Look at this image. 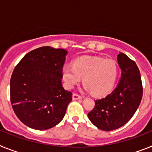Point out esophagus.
Segmentation results:
<instances>
[{
    "mask_svg": "<svg viewBox=\"0 0 152 152\" xmlns=\"http://www.w3.org/2000/svg\"><path fill=\"white\" fill-rule=\"evenodd\" d=\"M72 98H73V100H80V99H82V96L77 94L76 93H74L72 95Z\"/></svg>",
    "mask_w": 152,
    "mask_h": 152,
    "instance_id": "obj_1",
    "label": "esophagus"
}]
</instances>
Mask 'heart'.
I'll return each mask as SVG.
<instances>
[{"label":"heart","mask_w":152,"mask_h":152,"mask_svg":"<svg viewBox=\"0 0 152 152\" xmlns=\"http://www.w3.org/2000/svg\"><path fill=\"white\" fill-rule=\"evenodd\" d=\"M61 75L66 88H74L83 78L86 90L96 96H103L110 92L116 82L117 66L113 60L83 56L75 60L73 65H64Z\"/></svg>","instance_id":"1"}]
</instances>
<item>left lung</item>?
<instances>
[{
	"instance_id": "left-lung-1",
	"label": "left lung",
	"mask_w": 152,
	"mask_h": 152,
	"mask_svg": "<svg viewBox=\"0 0 152 152\" xmlns=\"http://www.w3.org/2000/svg\"><path fill=\"white\" fill-rule=\"evenodd\" d=\"M122 70L120 81L110 94L95 100V107L88 114L91 123L103 131L120 128L129 121L142 98V78L135 62L124 53L117 56Z\"/></svg>"
}]
</instances>
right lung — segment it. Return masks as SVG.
Listing matches in <instances>:
<instances>
[{
	"instance_id": "1",
	"label": "right lung",
	"mask_w": 152,
	"mask_h": 152,
	"mask_svg": "<svg viewBox=\"0 0 152 152\" xmlns=\"http://www.w3.org/2000/svg\"><path fill=\"white\" fill-rule=\"evenodd\" d=\"M67 52L40 47L28 52L10 78V102L18 119L29 128L45 130L64 118L72 94L61 84Z\"/></svg>"
}]
</instances>
